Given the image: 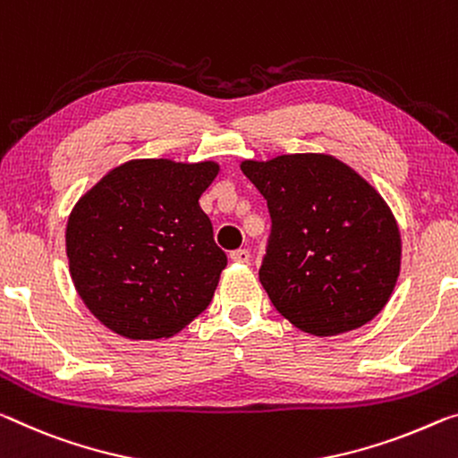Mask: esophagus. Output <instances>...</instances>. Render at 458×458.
<instances>
[{"label":"esophagus","instance_id":"esophagus-1","mask_svg":"<svg viewBox=\"0 0 458 458\" xmlns=\"http://www.w3.org/2000/svg\"><path fill=\"white\" fill-rule=\"evenodd\" d=\"M230 259L234 260V263H249V260H250V252L246 250V249L232 250V252H230Z\"/></svg>","mask_w":458,"mask_h":458}]
</instances>
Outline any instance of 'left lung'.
<instances>
[{
    "label": "left lung",
    "instance_id": "left-lung-1",
    "mask_svg": "<svg viewBox=\"0 0 458 458\" xmlns=\"http://www.w3.org/2000/svg\"><path fill=\"white\" fill-rule=\"evenodd\" d=\"M241 169L271 214L259 279L279 314L314 336L371 322L394 292L402 259L381 195L328 155H281Z\"/></svg>",
    "mask_w": 458,
    "mask_h": 458
}]
</instances>
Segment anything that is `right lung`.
I'll return each mask as SVG.
<instances>
[{
    "mask_svg": "<svg viewBox=\"0 0 458 458\" xmlns=\"http://www.w3.org/2000/svg\"><path fill=\"white\" fill-rule=\"evenodd\" d=\"M216 163L130 161L77 201L67 224L71 277L101 324L134 340L185 328L212 301L228 259L201 193Z\"/></svg>",
    "mask_w": 458,
    "mask_h": 458,
    "instance_id": "1",
    "label": "right lung"
}]
</instances>
